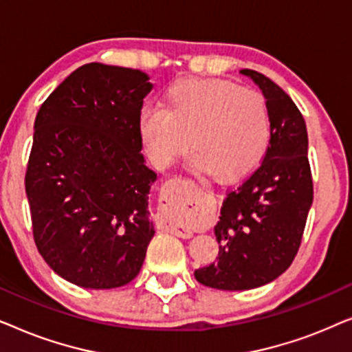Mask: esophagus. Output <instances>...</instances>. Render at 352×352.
Instances as JSON below:
<instances>
[{
	"instance_id": "1",
	"label": "esophagus",
	"mask_w": 352,
	"mask_h": 352,
	"mask_svg": "<svg viewBox=\"0 0 352 352\" xmlns=\"http://www.w3.org/2000/svg\"><path fill=\"white\" fill-rule=\"evenodd\" d=\"M163 197L166 199V205H163V208H165V211H163L165 213V218H163L165 228L170 229L171 232L181 235V237H189L190 230L177 218L181 211L189 210L192 206V200L184 190V181L168 182L165 189H163Z\"/></svg>"
}]
</instances>
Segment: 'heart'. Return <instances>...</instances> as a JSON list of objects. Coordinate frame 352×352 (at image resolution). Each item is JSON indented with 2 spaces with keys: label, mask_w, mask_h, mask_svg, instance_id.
Masks as SVG:
<instances>
[{
  "label": "heart",
  "mask_w": 352,
  "mask_h": 352,
  "mask_svg": "<svg viewBox=\"0 0 352 352\" xmlns=\"http://www.w3.org/2000/svg\"><path fill=\"white\" fill-rule=\"evenodd\" d=\"M138 129L155 166H170L190 139L195 170L228 181L245 176L261 162L271 139V117L256 91L186 78L168 89L162 107L141 110Z\"/></svg>",
  "instance_id": "b5f03b06"
}]
</instances>
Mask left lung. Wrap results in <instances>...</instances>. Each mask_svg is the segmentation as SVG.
Here are the masks:
<instances>
[{
  "label": "left lung",
  "instance_id": "obj_1",
  "mask_svg": "<svg viewBox=\"0 0 352 352\" xmlns=\"http://www.w3.org/2000/svg\"><path fill=\"white\" fill-rule=\"evenodd\" d=\"M240 74L263 91L271 139L259 166L223 201L214 226L218 261L194 272L201 285L229 292L266 285L290 267L314 194L301 112L267 76L250 69Z\"/></svg>",
  "mask_w": 352,
  "mask_h": 352
}]
</instances>
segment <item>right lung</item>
Returning a JSON list of instances; mask_svg holds the SVG:
<instances>
[{
  "label": "right lung",
  "instance_id": "right-lung-1",
  "mask_svg": "<svg viewBox=\"0 0 352 352\" xmlns=\"http://www.w3.org/2000/svg\"><path fill=\"white\" fill-rule=\"evenodd\" d=\"M152 83L141 70L86 64L38 110L25 175L33 239L67 282L123 287L155 234L138 118Z\"/></svg>",
  "mask_w": 352,
  "mask_h": 352
}]
</instances>
